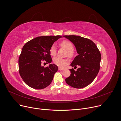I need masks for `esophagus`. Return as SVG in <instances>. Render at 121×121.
Returning <instances> with one entry per match:
<instances>
[{
  "label": "esophagus",
  "instance_id": "esophagus-1",
  "mask_svg": "<svg viewBox=\"0 0 121 121\" xmlns=\"http://www.w3.org/2000/svg\"><path fill=\"white\" fill-rule=\"evenodd\" d=\"M58 69H59V70H60V71H63V70H65L64 68H60V67H59Z\"/></svg>",
  "mask_w": 121,
  "mask_h": 121
}]
</instances>
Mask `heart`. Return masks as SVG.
<instances>
[{"mask_svg": "<svg viewBox=\"0 0 121 121\" xmlns=\"http://www.w3.org/2000/svg\"><path fill=\"white\" fill-rule=\"evenodd\" d=\"M60 45L64 48L67 51V55L69 57H72L73 55V45L70 41L67 40H64L60 43ZM56 49L55 44H53L50 49V53L52 56H55L56 54ZM54 64L61 67H64L67 63L68 60L66 59H63L60 57H55L53 59Z\"/></svg>", "mask_w": 121, "mask_h": 121, "instance_id": "heart-1", "label": "heart"}]
</instances>
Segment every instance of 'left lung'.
Wrapping results in <instances>:
<instances>
[{"mask_svg": "<svg viewBox=\"0 0 121 121\" xmlns=\"http://www.w3.org/2000/svg\"><path fill=\"white\" fill-rule=\"evenodd\" d=\"M63 36L74 44L78 53L70 65L75 68L80 67L76 71L73 68L70 69L71 75L65 81L73 87H85L91 84L98 74L100 67V52L91 39L73 35Z\"/></svg>", "mask_w": 121, "mask_h": 121, "instance_id": "left-lung-1", "label": "left lung"}]
</instances>
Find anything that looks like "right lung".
<instances>
[{"mask_svg": "<svg viewBox=\"0 0 121 121\" xmlns=\"http://www.w3.org/2000/svg\"><path fill=\"white\" fill-rule=\"evenodd\" d=\"M61 35L38 36L27 42L23 46L19 58L20 75L30 87L41 90L48 86L53 80L58 67L51 64L52 58L50 49ZM44 60L49 63L44 67L41 63Z\"/></svg>", "mask_w": 121, "mask_h": 121, "instance_id": "obj_1", "label": "right lung"}]
</instances>
